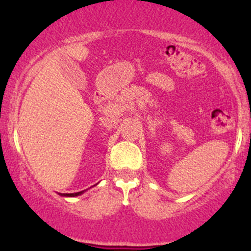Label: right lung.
I'll return each mask as SVG.
<instances>
[{"instance_id": "right-lung-1", "label": "right lung", "mask_w": 251, "mask_h": 251, "mask_svg": "<svg viewBox=\"0 0 251 251\" xmlns=\"http://www.w3.org/2000/svg\"><path fill=\"white\" fill-rule=\"evenodd\" d=\"M83 192H86V191L77 192V193H59V196H62V197H77V196H81Z\"/></svg>"}]
</instances>
